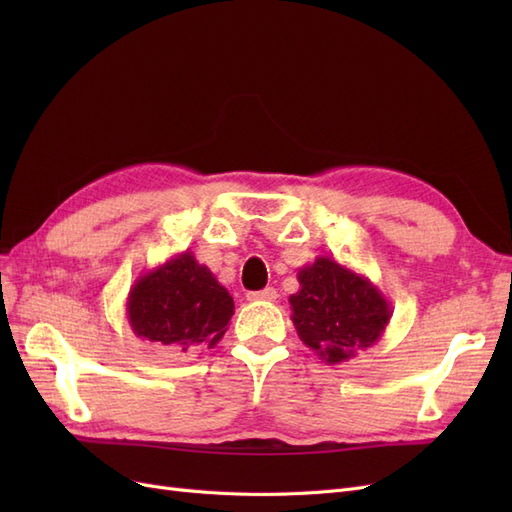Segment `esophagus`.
Segmentation results:
<instances>
[{"label":"esophagus","instance_id":"1","mask_svg":"<svg viewBox=\"0 0 512 512\" xmlns=\"http://www.w3.org/2000/svg\"><path fill=\"white\" fill-rule=\"evenodd\" d=\"M247 299H250V301H275L277 290L275 288H265V290H258V292H250V294H247Z\"/></svg>","mask_w":512,"mask_h":512}]
</instances>
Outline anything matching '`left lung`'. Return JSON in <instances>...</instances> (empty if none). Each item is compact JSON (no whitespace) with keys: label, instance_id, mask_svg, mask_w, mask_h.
I'll return each mask as SVG.
<instances>
[{"label":"left lung","instance_id":"obj_1","mask_svg":"<svg viewBox=\"0 0 512 512\" xmlns=\"http://www.w3.org/2000/svg\"><path fill=\"white\" fill-rule=\"evenodd\" d=\"M299 292L290 294L292 324L301 342L324 363L350 361L371 348L391 322V305L369 277L318 256L297 273Z\"/></svg>","mask_w":512,"mask_h":512}]
</instances>
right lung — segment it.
I'll return each instance as SVG.
<instances>
[{"label":"right lung","instance_id":"right-lung-1","mask_svg":"<svg viewBox=\"0 0 512 512\" xmlns=\"http://www.w3.org/2000/svg\"><path fill=\"white\" fill-rule=\"evenodd\" d=\"M232 314L230 292L190 250L138 275L126 301L136 337L185 354L218 346Z\"/></svg>","mask_w":512,"mask_h":512}]
</instances>
